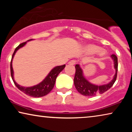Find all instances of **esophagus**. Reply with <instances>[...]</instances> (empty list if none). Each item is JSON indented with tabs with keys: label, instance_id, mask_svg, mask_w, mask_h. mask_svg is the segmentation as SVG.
Segmentation results:
<instances>
[{
	"label": "esophagus",
	"instance_id": "esophagus-1",
	"mask_svg": "<svg viewBox=\"0 0 132 132\" xmlns=\"http://www.w3.org/2000/svg\"><path fill=\"white\" fill-rule=\"evenodd\" d=\"M76 64V61L75 60H71L68 62V64L69 65H75Z\"/></svg>",
	"mask_w": 132,
	"mask_h": 132
}]
</instances>
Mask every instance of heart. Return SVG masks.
Returning a JSON list of instances; mask_svg holds the SVG:
<instances>
[{"label": "heart", "instance_id": "heart-1", "mask_svg": "<svg viewBox=\"0 0 132 132\" xmlns=\"http://www.w3.org/2000/svg\"><path fill=\"white\" fill-rule=\"evenodd\" d=\"M85 49L86 52H88L89 53H97V51L98 52V55L100 57H103L106 55V52L104 50H100V47L98 46H95V45L93 44H90L88 45V46H86L85 47Z\"/></svg>", "mask_w": 132, "mask_h": 132}]
</instances>
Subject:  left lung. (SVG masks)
Here are the masks:
<instances>
[{"mask_svg":"<svg viewBox=\"0 0 132 132\" xmlns=\"http://www.w3.org/2000/svg\"><path fill=\"white\" fill-rule=\"evenodd\" d=\"M111 58L113 61V67L115 70V74L111 82L102 85H97L89 82L84 76V72L80 65L76 64L75 66L76 73L74 79V84L77 91L85 96H94L98 94L105 93L113 86L117 79L118 71V58L116 55H112Z\"/></svg>","mask_w":132,"mask_h":132,"instance_id":"obj_1","label":"left lung"}]
</instances>
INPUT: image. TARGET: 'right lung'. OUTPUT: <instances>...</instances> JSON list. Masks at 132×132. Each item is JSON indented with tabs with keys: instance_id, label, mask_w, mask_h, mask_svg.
<instances>
[{
	"instance_id": "right-lung-1",
	"label": "right lung",
	"mask_w": 132,
	"mask_h": 132,
	"mask_svg": "<svg viewBox=\"0 0 132 132\" xmlns=\"http://www.w3.org/2000/svg\"><path fill=\"white\" fill-rule=\"evenodd\" d=\"M32 39H29L28 41H31ZM27 43L26 42L23 43L19 45L14 50L13 55L12 56V59L11 61V64H10V67H11V75L12 80L15 84V85L18 88V89H19L21 91H22L23 93L26 94V95H29L30 97H43L44 95L48 94L50 91H52V89H53L55 85L56 79V77L59 73L62 71L63 69L65 67V65H63L60 66H56L55 67H54L51 71L49 72V73L48 74L47 76L45 77V79L43 80L42 82L39 83V84L36 85L30 86V87H25V86H22L20 85L19 84H18L17 82H15L14 78V70L13 68H12V59L14 58V55L17 51L20 48L23 47V46H24Z\"/></svg>"
}]
</instances>
